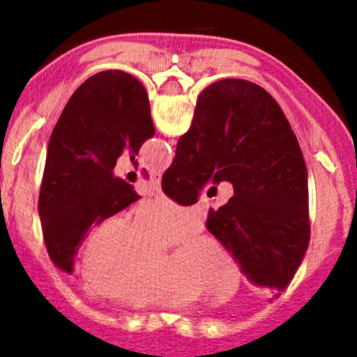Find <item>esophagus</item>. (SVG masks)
Listing matches in <instances>:
<instances>
[{"instance_id": "esophagus-1", "label": "esophagus", "mask_w": 357, "mask_h": 357, "mask_svg": "<svg viewBox=\"0 0 357 357\" xmlns=\"http://www.w3.org/2000/svg\"><path fill=\"white\" fill-rule=\"evenodd\" d=\"M151 181H153V185H155L157 190H161V179L157 178V176H153V178H151Z\"/></svg>"}]
</instances>
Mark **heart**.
I'll list each match as a JSON object with an SVG mask.
<instances>
[{
    "label": "heart",
    "instance_id": "b5f03b06",
    "mask_svg": "<svg viewBox=\"0 0 357 357\" xmlns=\"http://www.w3.org/2000/svg\"><path fill=\"white\" fill-rule=\"evenodd\" d=\"M198 226L196 209L170 200L150 202L133 222L126 215L103 218L83 244L86 285L131 310L179 307L195 302L198 294L228 296L237 282V268L215 238H187L162 263L159 248L185 238Z\"/></svg>",
    "mask_w": 357,
    "mask_h": 357
}]
</instances>
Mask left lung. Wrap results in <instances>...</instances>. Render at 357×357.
Wrapping results in <instances>:
<instances>
[{
  "mask_svg": "<svg viewBox=\"0 0 357 357\" xmlns=\"http://www.w3.org/2000/svg\"><path fill=\"white\" fill-rule=\"evenodd\" d=\"M153 133L146 89L122 70L92 75L72 94L47 144L38 196L44 243L61 271L72 274L91 226L139 200L113 170L122 153L137 165Z\"/></svg>",
  "mask_w": 357,
  "mask_h": 357,
  "instance_id": "8db88e82",
  "label": "left lung"
}]
</instances>
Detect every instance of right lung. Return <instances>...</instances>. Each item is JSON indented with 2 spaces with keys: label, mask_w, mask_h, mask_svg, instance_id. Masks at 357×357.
<instances>
[{
  "label": "right lung",
  "mask_w": 357,
  "mask_h": 357,
  "mask_svg": "<svg viewBox=\"0 0 357 357\" xmlns=\"http://www.w3.org/2000/svg\"><path fill=\"white\" fill-rule=\"evenodd\" d=\"M209 181H229L234 196L209 209L207 229L248 282L278 298L310 244L307 168L282 107L255 83L220 79L202 92L161 185L192 206Z\"/></svg>",
  "instance_id": "obj_1"
}]
</instances>
